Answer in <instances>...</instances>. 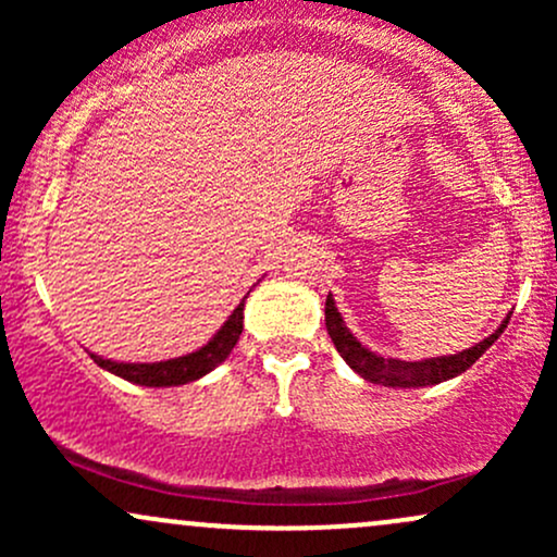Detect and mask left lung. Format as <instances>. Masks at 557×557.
Segmentation results:
<instances>
[{
  "label": "left lung",
  "instance_id": "8db88e82",
  "mask_svg": "<svg viewBox=\"0 0 557 557\" xmlns=\"http://www.w3.org/2000/svg\"><path fill=\"white\" fill-rule=\"evenodd\" d=\"M508 319L510 317H505L500 327L492 332L490 337H484L482 343L471 345V348L466 350H458V354L453 356H437V359L424 361H400L385 359V356H376L369 348H363V345L350 335V330L345 327L341 311H337L332 296H327V304H324V324H327V332L332 343H335L337 354H341L345 363H348L356 374H361L363 380L385 387H426L440 385V382L463 374L466 369H469L471 363H474L479 356L503 335V330L508 327Z\"/></svg>",
  "mask_w": 557,
  "mask_h": 557
}]
</instances>
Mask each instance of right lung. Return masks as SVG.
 <instances>
[{"label": "right lung", "instance_id": "obj_1", "mask_svg": "<svg viewBox=\"0 0 557 557\" xmlns=\"http://www.w3.org/2000/svg\"><path fill=\"white\" fill-rule=\"evenodd\" d=\"M243 306L246 298L235 306L233 314L227 317V322L222 324L220 332L209 341L203 348L194 350V354L181 356V359L170 361H157V363H123V361H110L101 359V356L91 354V359L99 363L107 372L123 376V380L133 382V385H146V387H175L185 385V382H194L198 376L209 374L214 367H220L227 359L230 350L238 343L243 332Z\"/></svg>", "mask_w": 557, "mask_h": 557}]
</instances>
